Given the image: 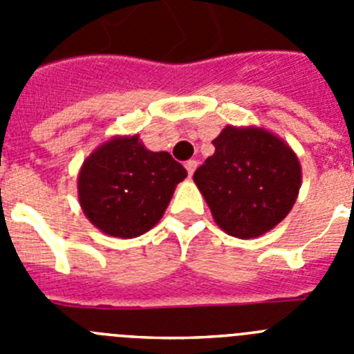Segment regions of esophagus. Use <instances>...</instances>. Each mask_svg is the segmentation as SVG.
I'll use <instances>...</instances> for the list:
<instances>
[{"label": "esophagus", "mask_w": 354, "mask_h": 354, "mask_svg": "<svg viewBox=\"0 0 354 354\" xmlns=\"http://www.w3.org/2000/svg\"><path fill=\"white\" fill-rule=\"evenodd\" d=\"M186 170H187V174L193 175V171L196 170V161H195V159H189V161H186Z\"/></svg>", "instance_id": "esophagus-1"}]
</instances>
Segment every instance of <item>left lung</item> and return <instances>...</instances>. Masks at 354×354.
Instances as JSON below:
<instances>
[{
    "label": "left lung",
    "instance_id": "obj_1",
    "mask_svg": "<svg viewBox=\"0 0 354 354\" xmlns=\"http://www.w3.org/2000/svg\"><path fill=\"white\" fill-rule=\"evenodd\" d=\"M214 154L193 174L216 223L228 236L266 234L292 209L301 168L289 145L264 129L225 127Z\"/></svg>",
    "mask_w": 354,
    "mask_h": 354
}]
</instances>
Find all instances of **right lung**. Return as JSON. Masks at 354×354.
<instances>
[{"mask_svg":"<svg viewBox=\"0 0 354 354\" xmlns=\"http://www.w3.org/2000/svg\"><path fill=\"white\" fill-rule=\"evenodd\" d=\"M186 175L168 152H150L138 136L113 138L84 161L77 193L86 218L102 232L138 237L161 220Z\"/></svg>","mask_w":354,"mask_h":354,"instance_id":"1","label":"right lung"}]
</instances>
